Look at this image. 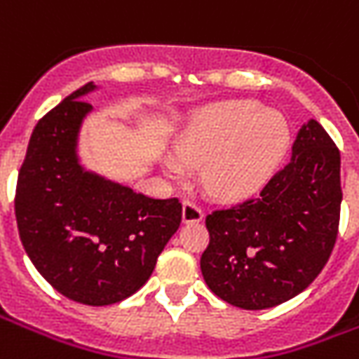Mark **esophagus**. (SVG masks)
I'll return each instance as SVG.
<instances>
[{
  "instance_id": "34e87169",
  "label": "esophagus",
  "mask_w": 359,
  "mask_h": 359,
  "mask_svg": "<svg viewBox=\"0 0 359 359\" xmlns=\"http://www.w3.org/2000/svg\"><path fill=\"white\" fill-rule=\"evenodd\" d=\"M202 219V208H200L194 200H184V203H182V221H184V223H200Z\"/></svg>"
}]
</instances>
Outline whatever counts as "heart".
Instances as JSON below:
<instances>
[{
    "label": "heart",
    "instance_id": "1",
    "mask_svg": "<svg viewBox=\"0 0 359 359\" xmlns=\"http://www.w3.org/2000/svg\"><path fill=\"white\" fill-rule=\"evenodd\" d=\"M290 126L283 113L252 100L211 103L196 111L175 142L165 171L184 177L187 165H202V182L221 200L256 194L283 163Z\"/></svg>",
    "mask_w": 359,
    "mask_h": 359
}]
</instances>
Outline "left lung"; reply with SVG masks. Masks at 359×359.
I'll use <instances>...</instances> for the list:
<instances>
[{"mask_svg":"<svg viewBox=\"0 0 359 359\" xmlns=\"http://www.w3.org/2000/svg\"><path fill=\"white\" fill-rule=\"evenodd\" d=\"M340 202V151L309 118L288 165L262 194L205 217L210 244L200 259L205 285L242 309H267L298 296L334 248Z\"/></svg>","mask_w":359,"mask_h":359,"instance_id":"left-lung-1","label":"left lung"}]
</instances>
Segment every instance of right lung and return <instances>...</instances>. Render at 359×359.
Segmentation results:
<instances>
[{
	"label": "right lung",
	"instance_id": "right-lung-1",
	"mask_svg": "<svg viewBox=\"0 0 359 359\" xmlns=\"http://www.w3.org/2000/svg\"><path fill=\"white\" fill-rule=\"evenodd\" d=\"M67 95L32 130L19 171L15 215L38 273L69 300L109 306L134 294L177 233L182 205L156 200L88 171L79 157L84 95Z\"/></svg>",
	"mask_w": 359,
	"mask_h": 359
}]
</instances>
